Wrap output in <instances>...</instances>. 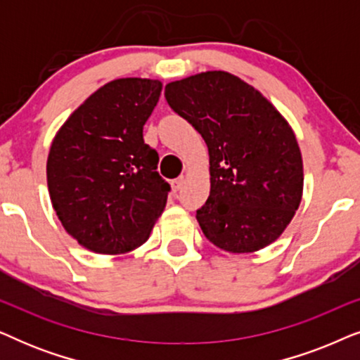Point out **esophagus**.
Masks as SVG:
<instances>
[{"instance_id": "esophagus-1", "label": "esophagus", "mask_w": 360, "mask_h": 360, "mask_svg": "<svg viewBox=\"0 0 360 360\" xmlns=\"http://www.w3.org/2000/svg\"><path fill=\"white\" fill-rule=\"evenodd\" d=\"M184 184H185V179H184V176H179V179L172 181V188H174L175 193L181 188V186H184Z\"/></svg>"}]
</instances>
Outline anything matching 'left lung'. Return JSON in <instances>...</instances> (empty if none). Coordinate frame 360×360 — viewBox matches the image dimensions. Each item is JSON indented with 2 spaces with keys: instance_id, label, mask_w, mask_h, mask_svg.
Instances as JSON below:
<instances>
[{
  "instance_id": "1",
  "label": "left lung",
  "mask_w": 360,
  "mask_h": 360,
  "mask_svg": "<svg viewBox=\"0 0 360 360\" xmlns=\"http://www.w3.org/2000/svg\"><path fill=\"white\" fill-rule=\"evenodd\" d=\"M165 98L208 146L210 196L196 211L206 239L233 254L277 240L303 196V159L288 121L223 70L170 82Z\"/></svg>"
}]
</instances>
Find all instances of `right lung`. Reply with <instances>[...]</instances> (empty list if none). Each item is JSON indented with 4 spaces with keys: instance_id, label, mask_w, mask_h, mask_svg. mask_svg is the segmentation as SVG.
<instances>
[{
    "instance_id": "1",
    "label": "right lung",
    "mask_w": 360,
    "mask_h": 360,
    "mask_svg": "<svg viewBox=\"0 0 360 360\" xmlns=\"http://www.w3.org/2000/svg\"><path fill=\"white\" fill-rule=\"evenodd\" d=\"M162 82L117 78L86 98L53 137L47 186L63 229L96 254H124L149 239L170 185L142 127Z\"/></svg>"
}]
</instances>
